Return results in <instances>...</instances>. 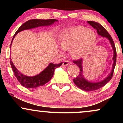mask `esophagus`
Segmentation results:
<instances>
[{"label":"esophagus","instance_id":"34e87169","mask_svg":"<svg viewBox=\"0 0 123 123\" xmlns=\"http://www.w3.org/2000/svg\"><path fill=\"white\" fill-rule=\"evenodd\" d=\"M70 62L69 61H68V60H65L63 62V63H62V65L63 66H67L69 64Z\"/></svg>","mask_w":123,"mask_h":123}]
</instances>
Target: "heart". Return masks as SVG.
<instances>
[{
  "label": "heart",
  "instance_id": "b5f03b06",
  "mask_svg": "<svg viewBox=\"0 0 123 123\" xmlns=\"http://www.w3.org/2000/svg\"><path fill=\"white\" fill-rule=\"evenodd\" d=\"M95 39L94 32L86 30L84 26H77L63 31L58 35V42L62 49L69 50L70 48V54L75 58L84 55L94 43Z\"/></svg>",
  "mask_w": 123,
  "mask_h": 123
}]
</instances>
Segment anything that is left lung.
<instances>
[{"mask_svg":"<svg viewBox=\"0 0 123 123\" xmlns=\"http://www.w3.org/2000/svg\"><path fill=\"white\" fill-rule=\"evenodd\" d=\"M88 23L90 25L92 26L94 29H95L97 31V33L98 35H101L103 37H106L109 40L111 44V47L113 50V59L114 62L113 64L112 70H111V74L109 75L105 80H102V81H99L98 83H91L89 81H87L84 77L83 76V68H82V58H79L78 60L73 61V63H75L79 66L80 69V72L79 74L76 76L75 78L73 79V82L79 88L81 89V90H84L86 91H95V90H98V89L102 88L104 86L108 83L111 79L112 78L113 75L114 69L116 66V57H117V53L116 50L115 45L114 43L112 37L110 35L109 33H108V31L104 28L102 25H101L98 22H94V21H87Z\"/></svg>","mask_w":123,"mask_h":123,"instance_id":"1","label":"left lung"}]
</instances>
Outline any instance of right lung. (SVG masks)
I'll return each mask as SVG.
<instances>
[{
    "mask_svg": "<svg viewBox=\"0 0 123 123\" xmlns=\"http://www.w3.org/2000/svg\"><path fill=\"white\" fill-rule=\"evenodd\" d=\"M55 21H57L55 19H31L25 23H24L21 26L18 28L12 37V43L15 35L19 33L21 31L26 30V29H31L40 26H49L53 24ZM11 43V45H12ZM11 59V58H10ZM10 64L12 66V70L13 71L14 74L17 79L19 81V83L24 87L28 88H34L40 86L44 85L46 83L49 82L53 77L54 70L58 66L62 65V62H61L58 64H54V63H50L49 66L43 70L42 72L37 75L33 76V77H28L23 75L19 73V72L17 69L16 67L14 65L12 61L10 60Z\"/></svg>",
    "mask_w": 123,
    "mask_h": 123,
    "instance_id": "add662e5",
    "label": "right lung"
}]
</instances>
